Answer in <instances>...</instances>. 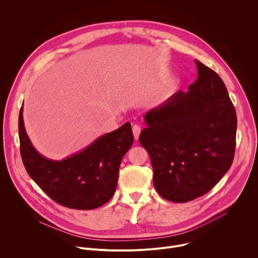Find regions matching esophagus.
Segmentation results:
<instances>
[{
  "label": "esophagus",
  "instance_id": "obj_1",
  "mask_svg": "<svg viewBox=\"0 0 258 258\" xmlns=\"http://www.w3.org/2000/svg\"><path fill=\"white\" fill-rule=\"evenodd\" d=\"M133 134H134L135 140H138L140 137V134H141V127L138 124L133 125Z\"/></svg>",
  "mask_w": 258,
  "mask_h": 258
}]
</instances>
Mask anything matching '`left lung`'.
I'll return each mask as SVG.
<instances>
[{
	"instance_id": "8db88e82",
	"label": "left lung",
	"mask_w": 258,
	"mask_h": 258,
	"mask_svg": "<svg viewBox=\"0 0 258 258\" xmlns=\"http://www.w3.org/2000/svg\"><path fill=\"white\" fill-rule=\"evenodd\" d=\"M198 79L144 116L140 144L153 166V182L164 199L183 203L210 191L230 169L237 115L224 82L195 60Z\"/></svg>"
}]
</instances>
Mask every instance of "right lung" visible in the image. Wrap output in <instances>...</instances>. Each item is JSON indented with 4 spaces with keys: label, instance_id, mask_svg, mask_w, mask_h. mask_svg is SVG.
I'll use <instances>...</instances> for the list:
<instances>
[{
    "label": "right lung",
    "instance_id": "add662e5",
    "mask_svg": "<svg viewBox=\"0 0 258 258\" xmlns=\"http://www.w3.org/2000/svg\"><path fill=\"white\" fill-rule=\"evenodd\" d=\"M20 153L29 176L55 202L65 207L95 209L113 196L120 162L134 143L130 122L97 138L82 151L62 160L49 159L34 149L19 112Z\"/></svg>",
    "mask_w": 258,
    "mask_h": 258
}]
</instances>
